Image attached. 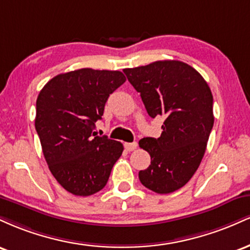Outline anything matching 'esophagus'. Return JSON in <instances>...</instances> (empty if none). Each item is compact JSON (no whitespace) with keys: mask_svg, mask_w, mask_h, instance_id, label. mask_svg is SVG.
<instances>
[{"mask_svg":"<svg viewBox=\"0 0 250 250\" xmlns=\"http://www.w3.org/2000/svg\"><path fill=\"white\" fill-rule=\"evenodd\" d=\"M137 148V143L136 142H131V143H129V142H125V149L127 151H133V150H135V149Z\"/></svg>","mask_w":250,"mask_h":250,"instance_id":"esophagus-1","label":"esophagus"}]
</instances>
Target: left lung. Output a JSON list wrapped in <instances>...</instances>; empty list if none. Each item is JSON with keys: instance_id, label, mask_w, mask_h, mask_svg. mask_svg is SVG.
I'll use <instances>...</instances> for the list:
<instances>
[{"instance_id": "8db88e82", "label": "left lung", "mask_w": 250, "mask_h": 250, "mask_svg": "<svg viewBox=\"0 0 250 250\" xmlns=\"http://www.w3.org/2000/svg\"><path fill=\"white\" fill-rule=\"evenodd\" d=\"M123 71L140 93L148 115L165 117L159 139L140 140L151 162L140 170L139 179L155 193H173L193 177L205 155L214 125L210 88L199 71L175 60Z\"/></svg>"}]
</instances>
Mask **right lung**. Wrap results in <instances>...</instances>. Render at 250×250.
Returning <instances> with one entry per match:
<instances>
[{"mask_svg":"<svg viewBox=\"0 0 250 250\" xmlns=\"http://www.w3.org/2000/svg\"><path fill=\"white\" fill-rule=\"evenodd\" d=\"M125 82L117 70L83 68L50 80L36 100L35 128L57 182L76 196H89L107 185L122 155L121 142L96 136L109 95Z\"/></svg>","mask_w":250,"mask_h":250,"instance_id":"obj_1","label":"right lung"}]
</instances>
